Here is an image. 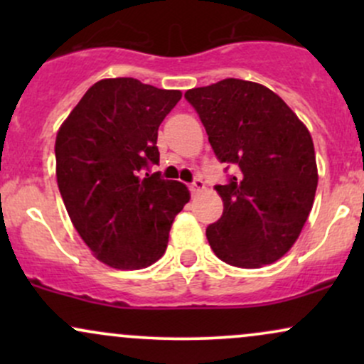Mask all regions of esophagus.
<instances>
[{
	"mask_svg": "<svg viewBox=\"0 0 364 364\" xmlns=\"http://www.w3.org/2000/svg\"><path fill=\"white\" fill-rule=\"evenodd\" d=\"M203 188H205V183L202 181V178H195L193 183L190 185V191L191 193H198V191H202Z\"/></svg>",
	"mask_w": 364,
	"mask_h": 364,
	"instance_id": "obj_1",
	"label": "esophagus"
}]
</instances>
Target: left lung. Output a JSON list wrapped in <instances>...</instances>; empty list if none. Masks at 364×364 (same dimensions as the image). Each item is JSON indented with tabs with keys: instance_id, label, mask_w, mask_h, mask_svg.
<instances>
[{
	"instance_id": "8db88e82",
	"label": "left lung",
	"mask_w": 364,
	"mask_h": 364,
	"mask_svg": "<svg viewBox=\"0 0 364 364\" xmlns=\"http://www.w3.org/2000/svg\"><path fill=\"white\" fill-rule=\"evenodd\" d=\"M214 154L236 174L215 190L224 202L207 240L220 260L258 269L296 243L313 207L318 173L310 132L272 90L225 78L185 94Z\"/></svg>"
}]
</instances>
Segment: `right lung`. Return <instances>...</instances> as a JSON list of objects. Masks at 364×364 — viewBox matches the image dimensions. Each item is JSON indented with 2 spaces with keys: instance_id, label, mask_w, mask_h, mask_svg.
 I'll return each instance as SVG.
<instances>
[{
  "instance_id": "1",
  "label": "right lung",
  "mask_w": 364,
  "mask_h": 364,
  "mask_svg": "<svg viewBox=\"0 0 364 364\" xmlns=\"http://www.w3.org/2000/svg\"><path fill=\"white\" fill-rule=\"evenodd\" d=\"M179 99V90L136 78H106L85 92L56 135V178L70 219L112 269L156 263L190 200L183 183L150 173L159 164V124Z\"/></svg>"
}]
</instances>
